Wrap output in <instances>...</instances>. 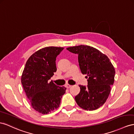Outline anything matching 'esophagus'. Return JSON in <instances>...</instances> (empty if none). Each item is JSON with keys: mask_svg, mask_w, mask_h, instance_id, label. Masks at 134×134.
I'll list each match as a JSON object with an SVG mask.
<instances>
[{"mask_svg": "<svg viewBox=\"0 0 134 134\" xmlns=\"http://www.w3.org/2000/svg\"><path fill=\"white\" fill-rule=\"evenodd\" d=\"M72 87V85H70V84H66V87L67 88H70V87Z\"/></svg>", "mask_w": 134, "mask_h": 134, "instance_id": "34e87169", "label": "esophagus"}]
</instances>
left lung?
<instances>
[{"instance_id":"obj_1","label":"left lung","mask_w":134,"mask_h":134,"mask_svg":"<svg viewBox=\"0 0 134 134\" xmlns=\"http://www.w3.org/2000/svg\"><path fill=\"white\" fill-rule=\"evenodd\" d=\"M78 54L81 73L87 75L88 85H80V92L75 97L77 104L87 110H94L105 104L114 84L115 68L106 55L96 48L80 45L67 48Z\"/></svg>"}]
</instances>
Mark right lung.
Masks as SVG:
<instances>
[{
	"mask_svg": "<svg viewBox=\"0 0 134 134\" xmlns=\"http://www.w3.org/2000/svg\"><path fill=\"white\" fill-rule=\"evenodd\" d=\"M63 47H46L30 56L21 76V83L32 108L47 114L59 108L66 88L48 80L57 71L56 58Z\"/></svg>",
	"mask_w": 134,
	"mask_h": 134,
	"instance_id": "obj_1",
	"label": "right lung"
}]
</instances>
